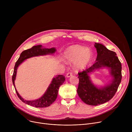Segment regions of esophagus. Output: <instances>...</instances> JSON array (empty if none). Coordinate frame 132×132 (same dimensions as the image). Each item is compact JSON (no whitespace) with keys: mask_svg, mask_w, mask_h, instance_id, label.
<instances>
[{"mask_svg":"<svg viewBox=\"0 0 132 132\" xmlns=\"http://www.w3.org/2000/svg\"><path fill=\"white\" fill-rule=\"evenodd\" d=\"M71 76H72V73H71V72H68V73H67V74H66V77H71Z\"/></svg>","mask_w":132,"mask_h":132,"instance_id":"esophagus-1","label":"esophagus"}]
</instances>
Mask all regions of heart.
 <instances>
[{
    "mask_svg": "<svg viewBox=\"0 0 132 132\" xmlns=\"http://www.w3.org/2000/svg\"><path fill=\"white\" fill-rule=\"evenodd\" d=\"M92 56L91 50L79 45H73L68 47L64 53L65 59L73 62L75 68L82 70L90 63Z\"/></svg>",
    "mask_w": 132,
    "mask_h": 132,
    "instance_id": "1",
    "label": "heart"
}]
</instances>
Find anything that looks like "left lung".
<instances>
[{"label":"left lung","mask_w":132,"mask_h":132,"mask_svg":"<svg viewBox=\"0 0 132 132\" xmlns=\"http://www.w3.org/2000/svg\"><path fill=\"white\" fill-rule=\"evenodd\" d=\"M97 52L95 63L90 68L78 73L79 82L77 90L81 100L88 105H98L104 103L114 96L122 79V65L116 52L108 50L100 43H95ZM106 68L112 78L105 86L98 87L91 81L89 75Z\"/></svg>","instance_id":"1"}]
</instances>
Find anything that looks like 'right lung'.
<instances>
[{"label": "right lung", "instance_id": "right-lung-1", "mask_svg": "<svg viewBox=\"0 0 132 132\" xmlns=\"http://www.w3.org/2000/svg\"><path fill=\"white\" fill-rule=\"evenodd\" d=\"M56 51V49L55 47L45 48H43L42 45H38L34 46L30 49L25 50L21 53L19 58L15 64L12 80L18 97L24 103L29 105L35 106V108H45L49 106L57 98L59 88L65 80V76L62 75H56V76L53 77L51 84L43 95L41 98L34 100H26L24 99L18 92L14 84L17 69L19 65L25 60L33 57H36V56L54 55Z\"/></svg>", "mask_w": 132, "mask_h": 132}]
</instances>
